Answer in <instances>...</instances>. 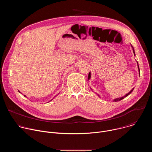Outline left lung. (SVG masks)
Returning a JSON list of instances; mask_svg holds the SVG:
<instances>
[{
	"instance_id": "8db88e82",
	"label": "left lung",
	"mask_w": 152,
	"mask_h": 152,
	"mask_svg": "<svg viewBox=\"0 0 152 152\" xmlns=\"http://www.w3.org/2000/svg\"><path fill=\"white\" fill-rule=\"evenodd\" d=\"M132 46V45H131ZM132 49H133V52H134V55H135V51H134V48H133V46H132ZM138 63V62H137ZM138 64V70H139V72H140V68H139V66H138V64ZM140 74V73H139ZM91 78V73L90 72L89 73V74H88V80H90V79ZM134 88H133L132 90H131V91H130L129 93H127V94H126L124 96H123V97H120V98H117V99H115L113 101L114 102H117V101H120V100H122V99H123L124 97H127L128 95H129L130 94H131L132 92V91L134 90ZM98 95V94H97ZM99 96V97H100V96L99 95H98Z\"/></svg>"
}]
</instances>
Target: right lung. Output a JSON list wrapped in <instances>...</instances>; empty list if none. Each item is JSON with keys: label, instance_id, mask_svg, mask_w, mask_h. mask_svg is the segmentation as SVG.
<instances>
[{"label": "right lung", "instance_id": "add662e5", "mask_svg": "<svg viewBox=\"0 0 152 152\" xmlns=\"http://www.w3.org/2000/svg\"><path fill=\"white\" fill-rule=\"evenodd\" d=\"M19 92H20V91H19ZM24 96H25V97H26L25 95H24ZM52 100H53V99H52ZM51 100H50V101H51Z\"/></svg>", "mask_w": 152, "mask_h": 152}]
</instances>
